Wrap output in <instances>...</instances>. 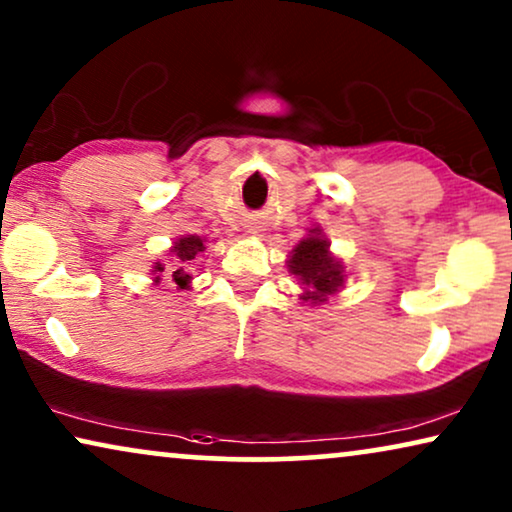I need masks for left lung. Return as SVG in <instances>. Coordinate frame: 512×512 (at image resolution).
<instances>
[{"label": "left lung", "mask_w": 512, "mask_h": 512, "mask_svg": "<svg viewBox=\"0 0 512 512\" xmlns=\"http://www.w3.org/2000/svg\"><path fill=\"white\" fill-rule=\"evenodd\" d=\"M289 270L300 277V282L307 286L303 300L312 303H324L326 296L338 291L342 286V265L328 254V244L324 237L312 235L305 237L303 242L293 249L289 261Z\"/></svg>", "instance_id": "obj_1"}]
</instances>
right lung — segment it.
<instances>
[{
	"mask_svg": "<svg viewBox=\"0 0 512 512\" xmlns=\"http://www.w3.org/2000/svg\"><path fill=\"white\" fill-rule=\"evenodd\" d=\"M174 265H172V272H165V268L160 263H156V270H153V275H156V282H160V272H165L167 279H172L174 284L179 286V289H184L188 284V268H191V263L198 258L200 251H205V244L198 235H188V237H181L179 242H174Z\"/></svg>",
	"mask_w": 512,
	"mask_h": 512,
	"instance_id": "1",
	"label": "right lung"
}]
</instances>
